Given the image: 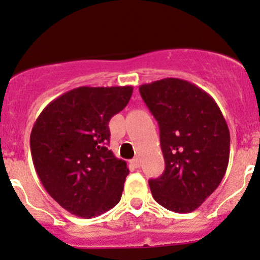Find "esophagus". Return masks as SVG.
Listing matches in <instances>:
<instances>
[{
  "instance_id": "obj_1",
  "label": "esophagus",
  "mask_w": 260,
  "mask_h": 260,
  "mask_svg": "<svg viewBox=\"0 0 260 260\" xmlns=\"http://www.w3.org/2000/svg\"><path fill=\"white\" fill-rule=\"evenodd\" d=\"M131 166H133L134 168H139L140 167V161H139V158H134V159H131Z\"/></svg>"
}]
</instances>
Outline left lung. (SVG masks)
<instances>
[{
	"mask_svg": "<svg viewBox=\"0 0 260 260\" xmlns=\"http://www.w3.org/2000/svg\"><path fill=\"white\" fill-rule=\"evenodd\" d=\"M139 91L158 122L166 163L162 176L148 182L153 199L178 214L194 211L226 173L227 122L214 98L188 81L163 78Z\"/></svg>",
	"mask_w": 260,
	"mask_h": 260,
	"instance_id": "left-lung-1",
	"label": "left lung"
}]
</instances>
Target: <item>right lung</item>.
<instances>
[{
	"label": "right lung",
	"mask_w": 260,
	"mask_h": 260,
	"mask_svg": "<svg viewBox=\"0 0 260 260\" xmlns=\"http://www.w3.org/2000/svg\"><path fill=\"white\" fill-rule=\"evenodd\" d=\"M133 87H78L44 108L30 134L34 167L45 190L72 215L91 218L120 201L126 162L108 148L109 120Z\"/></svg>",
	"instance_id": "obj_1"
}]
</instances>
